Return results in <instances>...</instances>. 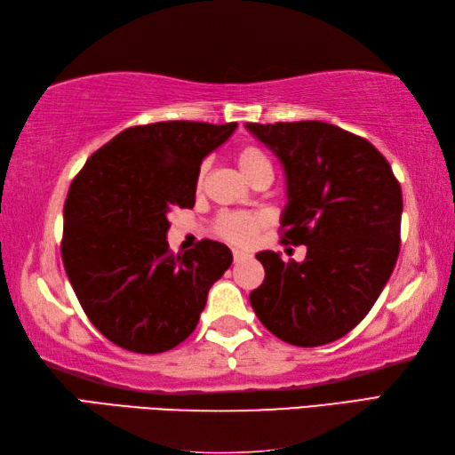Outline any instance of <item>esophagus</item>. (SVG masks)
<instances>
[{"mask_svg":"<svg viewBox=\"0 0 455 455\" xmlns=\"http://www.w3.org/2000/svg\"><path fill=\"white\" fill-rule=\"evenodd\" d=\"M250 254L248 252H244V250H235L233 252V258H235V262L238 264V262H243V259H246Z\"/></svg>","mask_w":455,"mask_h":455,"instance_id":"1","label":"esophagus"}]
</instances>
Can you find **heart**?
Wrapping results in <instances>:
<instances>
[{"mask_svg": "<svg viewBox=\"0 0 455 455\" xmlns=\"http://www.w3.org/2000/svg\"><path fill=\"white\" fill-rule=\"evenodd\" d=\"M236 166L243 172V176L250 180L258 170L269 168V162L262 150L244 147L236 152ZM203 176H205V170H201L199 181H203ZM264 222L266 217L256 215V212H225L217 220V233L233 244H250Z\"/></svg>", "mask_w": 455, "mask_h": 455, "instance_id": "obj_1", "label": "heart"}]
</instances>
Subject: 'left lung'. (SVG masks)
Instances as JSON below:
<instances>
[{
  "instance_id": "8db88e82",
  "label": "left lung",
  "mask_w": 455,
  "mask_h": 455,
  "mask_svg": "<svg viewBox=\"0 0 455 455\" xmlns=\"http://www.w3.org/2000/svg\"><path fill=\"white\" fill-rule=\"evenodd\" d=\"M285 173L283 240L305 244L303 262L256 254L264 283L250 293L269 332L313 347L347 334L370 313L393 274L403 193L371 142L323 121L246 123Z\"/></svg>"
}]
</instances>
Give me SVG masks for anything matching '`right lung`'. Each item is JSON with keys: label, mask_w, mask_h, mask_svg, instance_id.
<instances>
[{"label": "right lung", "mask_w": 455, "mask_h": 455, "mask_svg": "<svg viewBox=\"0 0 455 455\" xmlns=\"http://www.w3.org/2000/svg\"><path fill=\"white\" fill-rule=\"evenodd\" d=\"M236 123L131 127L92 154L64 203L62 259L98 331L124 350L160 354L196 331L209 289L233 264L215 240L168 250V212L196 205L201 162Z\"/></svg>", "instance_id": "add662e5"}]
</instances>
